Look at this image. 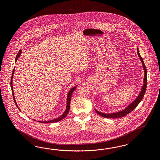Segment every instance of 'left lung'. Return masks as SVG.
I'll return each mask as SVG.
<instances>
[{"label": "left lung", "instance_id": "8db88e82", "mask_svg": "<svg viewBox=\"0 0 160 160\" xmlns=\"http://www.w3.org/2000/svg\"><path fill=\"white\" fill-rule=\"evenodd\" d=\"M137 53H138V55L139 56V58H140L141 61L143 65V68L144 69V84L143 85L142 90L141 91L140 94L138 96V97H137V98L136 99L134 102H133L132 103H131L130 106L127 107L126 109L123 110L121 112H116V113H112V114H104L102 112H98L97 110H96V112H97V114H98L99 115H100L101 116L105 117V118H120V117H122L126 116V115H127L128 113H130V112H132L134 108H136V107L138 105V104L142 100L143 97L144 96L145 94V91H146V88H147V68L145 67V64L144 63L143 59L141 58L140 54L138 52V49H137Z\"/></svg>", "mask_w": 160, "mask_h": 160}]
</instances>
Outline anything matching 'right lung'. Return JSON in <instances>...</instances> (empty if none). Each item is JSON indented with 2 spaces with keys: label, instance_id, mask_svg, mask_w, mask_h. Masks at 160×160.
Segmentation results:
<instances>
[{
  "label": "right lung",
  "instance_id": "1",
  "mask_svg": "<svg viewBox=\"0 0 160 160\" xmlns=\"http://www.w3.org/2000/svg\"><path fill=\"white\" fill-rule=\"evenodd\" d=\"M21 50H19V53L17 54V57L16 58V60L18 59V58H19L20 54L21 53ZM14 71H15V68L13 70V72H12V78H11V80H10V87H11V89H12V95H13V100H14V102H15L16 105L18 106L17 104H16V102L15 101V97H14V93H13V86H12V78H13V73H14ZM76 89V87H74L73 88H72L70 92L68 93V98H67V107H66V111L64 112L63 113V115H62L61 116L59 117L58 118H57L56 119H54L52 120H50V121H38L39 122H42V123H50V122H58V121H60L62 120H63V118L66 116L68 115V112L70 110V100H71V97H72V93ZM35 121V120H34Z\"/></svg>",
  "mask_w": 160,
  "mask_h": 160
}]
</instances>
